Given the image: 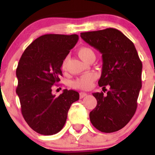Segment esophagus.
<instances>
[{"label":"esophagus","instance_id":"34e87169","mask_svg":"<svg viewBox=\"0 0 155 155\" xmlns=\"http://www.w3.org/2000/svg\"><path fill=\"white\" fill-rule=\"evenodd\" d=\"M87 95V93H86V92H80V98H83L84 97H85V96Z\"/></svg>","mask_w":155,"mask_h":155}]
</instances>
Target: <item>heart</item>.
I'll use <instances>...</instances> for the list:
<instances>
[{
    "mask_svg": "<svg viewBox=\"0 0 155 155\" xmlns=\"http://www.w3.org/2000/svg\"><path fill=\"white\" fill-rule=\"evenodd\" d=\"M78 54H79L80 58L84 62H86L90 57L95 56L94 51L89 47L80 48L79 51H78ZM67 62L68 58L63 60V65H62V68H63L64 70L66 68ZM96 79H97V76H96V74H93V73H89V74H84V75L80 76L79 78L76 79L73 82V86H74V87L81 89V90H89V89H90L93 86L94 81H95Z\"/></svg>",
    "mask_w": 155,
    "mask_h": 155,
    "instance_id": "heart-1",
    "label": "heart"
}]
</instances>
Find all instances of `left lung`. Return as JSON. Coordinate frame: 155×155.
<instances>
[{
	"label": "left lung",
	"instance_id": "left-lung-1",
	"mask_svg": "<svg viewBox=\"0 0 155 155\" xmlns=\"http://www.w3.org/2000/svg\"><path fill=\"white\" fill-rule=\"evenodd\" d=\"M81 38L102 54L98 85L103 90L109 89L106 95L92 93L97 106L90 111V121L101 132H116L136 113L142 86V63L133 42L114 28L81 33Z\"/></svg>",
	"mask_w": 155,
	"mask_h": 155
}]
</instances>
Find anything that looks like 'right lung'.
I'll use <instances>...</instances> for the list:
<instances>
[{
  "mask_svg": "<svg viewBox=\"0 0 155 155\" xmlns=\"http://www.w3.org/2000/svg\"><path fill=\"white\" fill-rule=\"evenodd\" d=\"M79 40V35L46 34L26 48L19 60L16 75L17 92L25 120L33 130L51 136L63 129L73 103L79 99V92L63 90L56 97L53 85L63 75V60Z\"/></svg>",
  "mask_w": 155,
  "mask_h": 155,
  "instance_id": "obj_1",
  "label": "right lung"
}]
</instances>
